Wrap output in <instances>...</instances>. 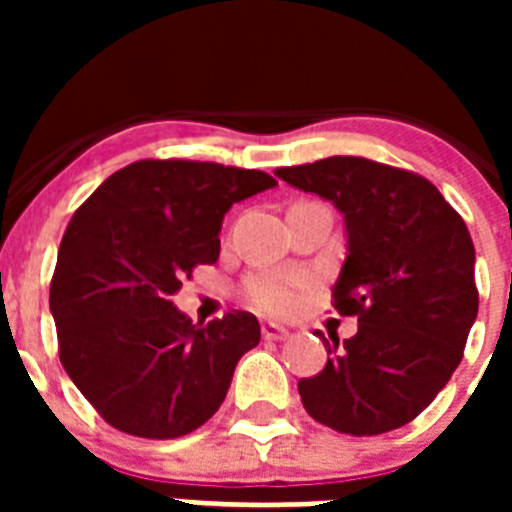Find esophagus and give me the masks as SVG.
<instances>
[{"label":"esophagus","mask_w":512,"mask_h":512,"mask_svg":"<svg viewBox=\"0 0 512 512\" xmlns=\"http://www.w3.org/2000/svg\"><path fill=\"white\" fill-rule=\"evenodd\" d=\"M261 336H264V341H287L289 330L282 328V325L264 323L261 325Z\"/></svg>","instance_id":"1"}]
</instances>
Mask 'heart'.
<instances>
[{"instance_id": "1", "label": "heart", "mask_w": 512, "mask_h": 512, "mask_svg": "<svg viewBox=\"0 0 512 512\" xmlns=\"http://www.w3.org/2000/svg\"><path fill=\"white\" fill-rule=\"evenodd\" d=\"M300 277H287V274H264V277H253L246 284V297L253 307L271 312V315H282L292 310L297 302V289H300Z\"/></svg>"}]
</instances>
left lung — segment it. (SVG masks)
<instances>
[{"label": "left lung", "instance_id": "left-lung-1", "mask_svg": "<svg viewBox=\"0 0 512 512\" xmlns=\"http://www.w3.org/2000/svg\"><path fill=\"white\" fill-rule=\"evenodd\" d=\"M277 176L343 215L333 305L359 318L341 346L320 336L328 364L300 379L302 405L348 436L395 431L431 405L464 354L479 307L472 235L428 179L369 158L330 156Z\"/></svg>", "mask_w": 512, "mask_h": 512}]
</instances>
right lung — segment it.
I'll return each mask as SVG.
<instances>
[{
    "mask_svg": "<svg viewBox=\"0 0 512 512\" xmlns=\"http://www.w3.org/2000/svg\"><path fill=\"white\" fill-rule=\"evenodd\" d=\"M277 187L256 169L135 161L104 179L71 217L51 282L58 356L117 431L179 438L228 395L235 364L259 346L251 312L192 323L171 297L220 256L235 202Z\"/></svg>",
    "mask_w": 512,
    "mask_h": 512,
    "instance_id": "obj_1",
    "label": "right lung"
}]
</instances>
